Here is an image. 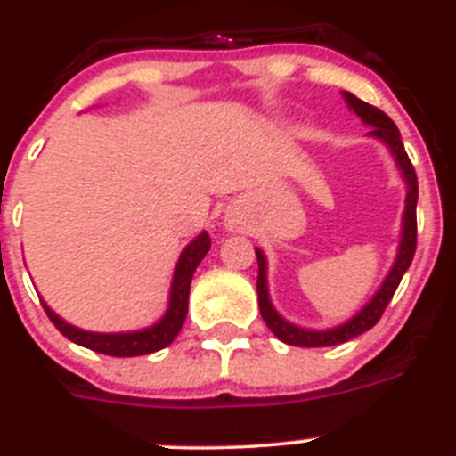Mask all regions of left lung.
<instances>
[{
	"label": "left lung",
	"instance_id": "left-lung-1",
	"mask_svg": "<svg viewBox=\"0 0 456 456\" xmlns=\"http://www.w3.org/2000/svg\"><path fill=\"white\" fill-rule=\"evenodd\" d=\"M345 100L349 102V107L356 111L361 118L368 125H372L374 130L370 132L372 136L381 139L384 143H388L390 152L395 155V162L400 164L402 175L406 180V209H404V228H402V244L400 253H397V260H395L393 269H390L388 278L384 281L381 289L374 294V299L365 305L356 317H352L349 322H345L338 329H331V331H305V329H299V326H292L289 322H285L283 317L278 315L276 310L272 308V301H269L267 294V263H265L263 251H256L257 256V305H260V315H263L265 324L272 329L273 336L278 340H283L285 345H294V347H331V345H340V342H347L352 338L361 336V333L370 331L381 315H384L386 305L393 299L395 289L400 285L402 276L409 269L411 260L416 256V244H418V219H416V203H418V178H416V168L411 164L409 155L404 151V143H402L400 130L397 125L388 118V116L381 111V109L372 107V104L358 100L354 93L345 91Z\"/></svg>",
	"mask_w": 456,
	"mask_h": 456
}]
</instances>
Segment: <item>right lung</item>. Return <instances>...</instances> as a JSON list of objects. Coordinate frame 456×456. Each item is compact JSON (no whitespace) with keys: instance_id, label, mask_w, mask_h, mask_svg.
Instances as JSON below:
<instances>
[{"instance_id":"right-lung-1","label":"right lung","mask_w":456,"mask_h":456,"mask_svg":"<svg viewBox=\"0 0 456 456\" xmlns=\"http://www.w3.org/2000/svg\"><path fill=\"white\" fill-rule=\"evenodd\" d=\"M209 235L208 232H200L196 240L189 244L183 251L178 260V267H175V276H173V288H171V301H168L167 315L157 322L155 326L146 329V331L136 333H91L82 331L77 326H70L68 322H63L61 317L52 313L47 308V304H43L47 317H50L52 324L68 338V340L77 342L82 347L93 349L98 354H107V356H143V354H152L164 349L167 345H171L175 340V336L180 333L184 324V317H187L189 308V288H191V276L199 267V263L205 257V253L209 251Z\"/></svg>"}]
</instances>
